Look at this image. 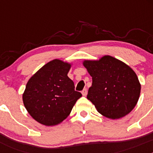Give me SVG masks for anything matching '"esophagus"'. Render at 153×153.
<instances>
[{"label": "esophagus", "mask_w": 153, "mask_h": 153, "mask_svg": "<svg viewBox=\"0 0 153 153\" xmlns=\"http://www.w3.org/2000/svg\"><path fill=\"white\" fill-rule=\"evenodd\" d=\"M82 94H83V97H86V94H87V90L86 89H83V91H82Z\"/></svg>", "instance_id": "esophagus-1"}]
</instances>
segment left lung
<instances>
[{
	"label": "left lung",
	"instance_id": "obj_1",
	"mask_svg": "<svg viewBox=\"0 0 153 153\" xmlns=\"http://www.w3.org/2000/svg\"><path fill=\"white\" fill-rule=\"evenodd\" d=\"M92 76L87 99L97 111L109 119H120L130 113L140 98L141 85L132 68L111 56L85 60Z\"/></svg>",
	"mask_w": 153,
	"mask_h": 153
}]
</instances>
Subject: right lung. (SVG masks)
I'll use <instances>...</instances> for the list:
<instances>
[{
    "label": "right lung",
    "instance_id": "right-lung-1",
    "mask_svg": "<svg viewBox=\"0 0 153 153\" xmlns=\"http://www.w3.org/2000/svg\"><path fill=\"white\" fill-rule=\"evenodd\" d=\"M70 67L68 63L53 60L28 80L23 102L29 114L40 123L55 126L63 122L82 97L67 76Z\"/></svg>",
    "mask_w": 153,
    "mask_h": 153
}]
</instances>
